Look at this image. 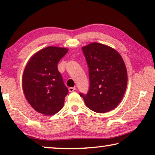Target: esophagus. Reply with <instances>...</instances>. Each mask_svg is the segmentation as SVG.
<instances>
[{"mask_svg": "<svg viewBox=\"0 0 155 155\" xmlns=\"http://www.w3.org/2000/svg\"><path fill=\"white\" fill-rule=\"evenodd\" d=\"M68 90H69L70 92H72V91L76 90V87H69L68 88Z\"/></svg>", "mask_w": 155, "mask_h": 155, "instance_id": "34e87169", "label": "esophagus"}]
</instances>
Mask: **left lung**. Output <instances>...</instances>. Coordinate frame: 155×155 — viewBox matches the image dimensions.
Wrapping results in <instances>:
<instances>
[{"mask_svg": "<svg viewBox=\"0 0 155 155\" xmlns=\"http://www.w3.org/2000/svg\"><path fill=\"white\" fill-rule=\"evenodd\" d=\"M89 67L90 90L80 94L89 109L103 114L116 108L127 86V71L122 56L105 44L93 42L83 46Z\"/></svg>", "mask_w": 155, "mask_h": 155, "instance_id": "8db88e82", "label": "left lung"}]
</instances>
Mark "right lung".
<instances>
[{"label": "right lung", "instance_id": "right-lung-1", "mask_svg": "<svg viewBox=\"0 0 155 155\" xmlns=\"http://www.w3.org/2000/svg\"><path fill=\"white\" fill-rule=\"evenodd\" d=\"M68 48L48 46L36 52L23 72L22 85L25 98L37 112L46 115L58 113L68 93L57 64Z\"/></svg>", "mask_w": 155, "mask_h": 155}]
</instances>
